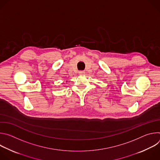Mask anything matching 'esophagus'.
Returning a JSON list of instances; mask_svg holds the SVG:
<instances>
[{"mask_svg":"<svg viewBox=\"0 0 160 160\" xmlns=\"http://www.w3.org/2000/svg\"><path fill=\"white\" fill-rule=\"evenodd\" d=\"M79 73H80V75H85V72L84 71H80Z\"/></svg>","mask_w":160,"mask_h":160,"instance_id":"34e87169","label":"esophagus"}]
</instances>
